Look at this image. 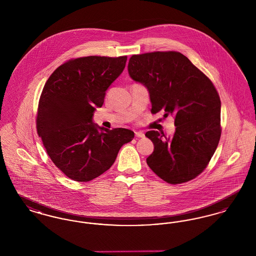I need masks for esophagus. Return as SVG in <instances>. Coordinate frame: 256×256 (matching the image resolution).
<instances>
[{
    "mask_svg": "<svg viewBox=\"0 0 256 256\" xmlns=\"http://www.w3.org/2000/svg\"><path fill=\"white\" fill-rule=\"evenodd\" d=\"M135 136L136 137H139V138H143L145 136V134H143L142 132H135Z\"/></svg>",
    "mask_w": 256,
    "mask_h": 256,
    "instance_id": "1",
    "label": "esophagus"
}]
</instances>
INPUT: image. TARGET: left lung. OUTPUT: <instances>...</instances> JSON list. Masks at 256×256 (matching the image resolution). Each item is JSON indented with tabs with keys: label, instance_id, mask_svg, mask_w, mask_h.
Masks as SVG:
<instances>
[{
	"label": "left lung",
	"instance_id": "obj_1",
	"mask_svg": "<svg viewBox=\"0 0 256 256\" xmlns=\"http://www.w3.org/2000/svg\"><path fill=\"white\" fill-rule=\"evenodd\" d=\"M130 78L146 87L150 112L174 118L176 132L166 137L150 130L154 145L146 164L170 184L187 182L206 168L220 137V100L212 82L178 52L134 54Z\"/></svg>",
	"mask_w": 256,
	"mask_h": 256
}]
</instances>
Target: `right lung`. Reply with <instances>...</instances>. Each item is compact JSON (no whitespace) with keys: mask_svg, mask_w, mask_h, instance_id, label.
I'll use <instances>...</instances> for the list:
<instances>
[{"mask_svg":"<svg viewBox=\"0 0 256 256\" xmlns=\"http://www.w3.org/2000/svg\"><path fill=\"white\" fill-rule=\"evenodd\" d=\"M126 56H86L65 62L50 76L37 110V134L54 165L74 182H90L108 170L134 132L92 121L106 91L122 74Z\"/></svg>","mask_w":256,"mask_h":256,"instance_id":"obj_1","label":"right lung"}]
</instances>
